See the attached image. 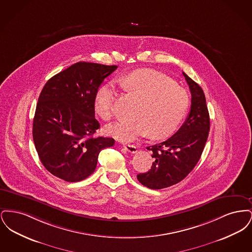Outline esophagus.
<instances>
[{"label": "esophagus", "instance_id": "esophagus-1", "mask_svg": "<svg viewBox=\"0 0 252 252\" xmlns=\"http://www.w3.org/2000/svg\"><path fill=\"white\" fill-rule=\"evenodd\" d=\"M124 148H125V150H126L127 152H129L131 154L137 153V151H138L136 145H134V144H124Z\"/></svg>", "mask_w": 252, "mask_h": 252}]
</instances>
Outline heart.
<instances>
[{
    "instance_id": "b5f03b06",
    "label": "heart",
    "mask_w": 252,
    "mask_h": 252,
    "mask_svg": "<svg viewBox=\"0 0 252 252\" xmlns=\"http://www.w3.org/2000/svg\"><path fill=\"white\" fill-rule=\"evenodd\" d=\"M124 91L139 100L133 121H119L107 127L109 134L128 142L148 133L152 139H162L175 131L189 106L187 92L165 74L152 69H139L121 80ZM114 90L101 87L94 97V108L103 120L112 117Z\"/></svg>"
}]
</instances>
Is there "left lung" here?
<instances>
[{
    "mask_svg": "<svg viewBox=\"0 0 252 252\" xmlns=\"http://www.w3.org/2000/svg\"><path fill=\"white\" fill-rule=\"evenodd\" d=\"M192 100L191 110L180 129L166 141L148 146L155 158L150 170L138 180L150 189L170 187L184 180L198 162L210 130V116L203 90L185 72Z\"/></svg>",
    "mask_w": 252,
    "mask_h": 252,
    "instance_id": "obj_1",
    "label": "left lung"
}]
</instances>
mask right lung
<instances>
[{"instance_id":"obj_1","label":"right lung","mask_w":252,"mask_h":252,"mask_svg":"<svg viewBox=\"0 0 252 252\" xmlns=\"http://www.w3.org/2000/svg\"><path fill=\"white\" fill-rule=\"evenodd\" d=\"M117 69L91 62H77L50 78L36 104L33 140L37 155L49 172L68 182L90 177L98 155L114 139L94 137L100 127L94 108L96 93Z\"/></svg>"}]
</instances>
